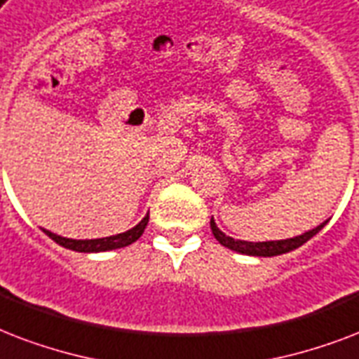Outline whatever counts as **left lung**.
<instances>
[{
    "label": "left lung",
    "mask_w": 359,
    "mask_h": 359,
    "mask_svg": "<svg viewBox=\"0 0 359 359\" xmlns=\"http://www.w3.org/2000/svg\"><path fill=\"white\" fill-rule=\"evenodd\" d=\"M324 224L322 223L320 226H316V229L309 230V232H305L302 236H296V238H290V240H279V241H241V240H234V238H230V236L223 234L221 230L217 229V224L215 221L211 219L210 226L211 232L215 236V240L221 243V245L229 247L232 251L241 252V255H252V257H277V255H283V252H290L294 249H298L305 243V241H309L311 238L315 234H318V230L324 229Z\"/></svg>",
    "instance_id": "obj_1"
}]
</instances>
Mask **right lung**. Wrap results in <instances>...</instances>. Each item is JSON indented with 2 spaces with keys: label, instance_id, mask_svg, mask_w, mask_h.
<instances>
[{
  "label": "right lung",
  "instance_id": "add662e5",
  "mask_svg": "<svg viewBox=\"0 0 359 359\" xmlns=\"http://www.w3.org/2000/svg\"><path fill=\"white\" fill-rule=\"evenodd\" d=\"M149 215L142 219L140 223L136 224L135 229L127 230L123 234L110 236V238H101V240H69V238H61L57 234H52L48 230H44V234L52 238L55 243H60L61 247L65 249H73V251L79 252H101V251H112V249H119V247H127L130 243H135L142 234H144V229L148 226Z\"/></svg>",
  "mask_w": 359,
  "mask_h": 359
}]
</instances>
